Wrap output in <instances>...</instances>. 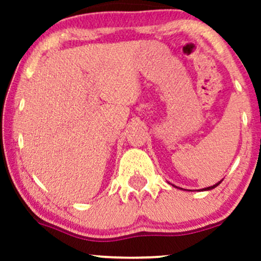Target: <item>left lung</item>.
Listing matches in <instances>:
<instances>
[{"label":"left lung","mask_w":261,"mask_h":261,"mask_svg":"<svg viewBox=\"0 0 261 261\" xmlns=\"http://www.w3.org/2000/svg\"><path fill=\"white\" fill-rule=\"evenodd\" d=\"M221 184V181H218L217 184H215V185H212V187H208V188H205V189H202V190H211V189H214V188H216L217 185H220Z\"/></svg>","instance_id":"8db88e82"}]
</instances>
